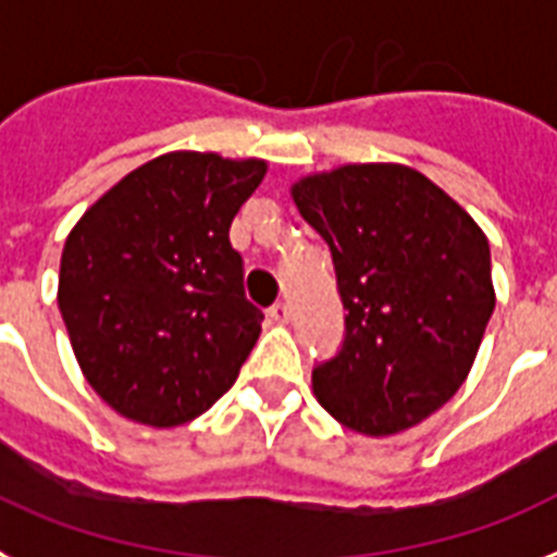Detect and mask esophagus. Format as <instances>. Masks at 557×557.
Instances as JSON below:
<instances>
[{
	"label": "esophagus",
	"instance_id": "34e87169",
	"mask_svg": "<svg viewBox=\"0 0 557 557\" xmlns=\"http://www.w3.org/2000/svg\"><path fill=\"white\" fill-rule=\"evenodd\" d=\"M268 315L275 321V324H287V321H289V307L284 305V301H278V305L270 307Z\"/></svg>",
	"mask_w": 557,
	"mask_h": 557
}]
</instances>
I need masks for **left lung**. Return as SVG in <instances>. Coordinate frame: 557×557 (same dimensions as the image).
I'll return each mask as SVG.
<instances>
[{
  "mask_svg": "<svg viewBox=\"0 0 557 557\" xmlns=\"http://www.w3.org/2000/svg\"><path fill=\"white\" fill-rule=\"evenodd\" d=\"M289 193L333 252L347 310L312 393L361 435L410 430L467 381L495 310L484 230L407 164H344Z\"/></svg>",
  "mask_w": 557,
  "mask_h": 557,
  "instance_id": "obj_1",
  "label": "left lung"
}]
</instances>
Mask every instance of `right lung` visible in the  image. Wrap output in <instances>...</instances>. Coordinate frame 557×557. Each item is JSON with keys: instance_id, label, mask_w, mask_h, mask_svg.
I'll list each match as a JSON object with an SVG mask.
<instances>
[{"instance_id": "add662e5", "label": "right lung", "mask_w": 557, "mask_h": 557, "mask_svg": "<svg viewBox=\"0 0 557 557\" xmlns=\"http://www.w3.org/2000/svg\"><path fill=\"white\" fill-rule=\"evenodd\" d=\"M264 159L176 150L85 210L64 242L59 312L87 384L136 424H187L238 379L261 315L230 224Z\"/></svg>"}]
</instances>
